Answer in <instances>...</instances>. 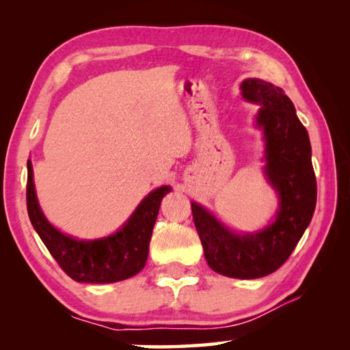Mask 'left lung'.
Returning <instances> with one entry per match:
<instances>
[{"mask_svg":"<svg viewBox=\"0 0 350 350\" xmlns=\"http://www.w3.org/2000/svg\"><path fill=\"white\" fill-rule=\"evenodd\" d=\"M242 97L259 103L256 125L264 131L265 176L280 196L275 221L256 233H234L191 202L193 219L210 267L228 278L256 280L273 273L295 250L317 205V179L307 129L281 88L260 79L241 85Z\"/></svg>","mask_w":350,"mask_h":350,"instance_id":"1","label":"left lung"}]
</instances>
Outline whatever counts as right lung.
Segmentation results:
<instances>
[{"label":"right lung","instance_id":"1","mask_svg":"<svg viewBox=\"0 0 350 350\" xmlns=\"http://www.w3.org/2000/svg\"><path fill=\"white\" fill-rule=\"evenodd\" d=\"M170 189L161 187L148 194L117 233L102 239L79 241L58 232L44 217L35 194L32 163L27 161L29 219L64 273L77 282L109 284L137 275L145 267L152 227Z\"/></svg>","mask_w":350,"mask_h":350}]
</instances>
